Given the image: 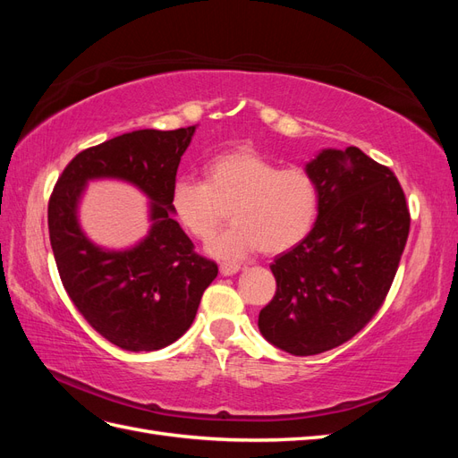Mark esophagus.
I'll return each instance as SVG.
<instances>
[{
  "label": "esophagus",
  "instance_id": "34e87169",
  "mask_svg": "<svg viewBox=\"0 0 458 458\" xmlns=\"http://www.w3.org/2000/svg\"><path fill=\"white\" fill-rule=\"evenodd\" d=\"M241 269V263H231V261H224L219 266V273L221 275H225V276H229V275H234Z\"/></svg>",
  "mask_w": 458,
  "mask_h": 458
}]
</instances>
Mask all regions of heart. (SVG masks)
Returning a JSON list of instances; mask_svg holds the SVG:
<instances>
[{
    "label": "heart",
    "mask_w": 458,
    "mask_h": 458,
    "mask_svg": "<svg viewBox=\"0 0 458 458\" xmlns=\"http://www.w3.org/2000/svg\"><path fill=\"white\" fill-rule=\"evenodd\" d=\"M172 212L191 237L208 241L229 216L233 225L208 244L221 259L256 250L281 254L311 233L318 216V185L301 165L279 164L254 148L221 152L204 165V182L179 177Z\"/></svg>",
    "instance_id": "1"
}]
</instances>
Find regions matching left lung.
<instances>
[{"label": "left lung", "mask_w": 458, "mask_h": 458, "mask_svg": "<svg viewBox=\"0 0 458 458\" xmlns=\"http://www.w3.org/2000/svg\"><path fill=\"white\" fill-rule=\"evenodd\" d=\"M306 170L318 185V216L308 237L271 263L276 290L258 318L266 340L300 357L338 348L370 323L411 227L395 174L357 147L327 148Z\"/></svg>", "instance_id": "1"}]
</instances>
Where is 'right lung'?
<instances>
[{
	"mask_svg": "<svg viewBox=\"0 0 458 458\" xmlns=\"http://www.w3.org/2000/svg\"><path fill=\"white\" fill-rule=\"evenodd\" d=\"M195 126L140 130L89 147L66 164L47 204L49 241L68 298L93 330L128 352L165 348L195 321L216 261L172 217L170 192ZM118 176L153 200L149 237L131 251L106 253L81 233L75 204L88 178Z\"/></svg>",
	"mask_w": 458,
	"mask_h": 458,
	"instance_id": "right-lung-1",
	"label": "right lung"
}]
</instances>
